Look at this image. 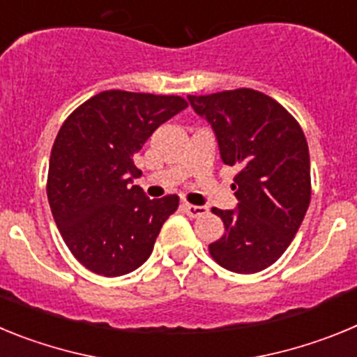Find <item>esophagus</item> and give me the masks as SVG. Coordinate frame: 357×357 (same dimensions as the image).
I'll return each mask as SVG.
<instances>
[{
    "mask_svg": "<svg viewBox=\"0 0 357 357\" xmlns=\"http://www.w3.org/2000/svg\"><path fill=\"white\" fill-rule=\"evenodd\" d=\"M184 213L191 218H200L207 213L206 206H191V204H184Z\"/></svg>",
    "mask_w": 357,
    "mask_h": 357,
    "instance_id": "1",
    "label": "esophagus"
}]
</instances>
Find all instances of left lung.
I'll return each instance as SVG.
<instances>
[{
  "mask_svg": "<svg viewBox=\"0 0 357 357\" xmlns=\"http://www.w3.org/2000/svg\"><path fill=\"white\" fill-rule=\"evenodd\" d=\"M216 135L220 157L238 166V207L213 213L225 234L209 245L220 266L255 273L284 254L311 200L309 148L301 125L273 98L254 89L188 96Z\"/></svg>",
  "mask_w": 357,
  "mask_h": 357,
  "instance_id": "8db88e82",
  "label": "left lung"
}]
</instances>
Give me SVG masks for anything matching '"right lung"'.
<instances>
[{
  "mask_svg": "<svg viewBox=\"0 0 357 357\" xmlns=\"http://www.w3.org/2000/svg\"><path fill=\"white\" fill-rule=\"evenodd\" d=\"M188 102L128 91L89 98L61 127L52 148L48 193L53 220L71 254L103 277L134 272L150 257L178 197L150 200L134 185V155Z\"/></svg>",
  "mask_w": 357,
  "mask_h": 357,
  "instance_id": "obj_1",
  "label": "right lung"
}]
</instances>
